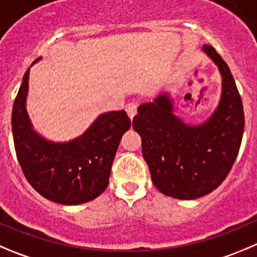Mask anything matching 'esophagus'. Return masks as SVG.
<instances>
[{
  "label": "esophagus",
  "mask_w": 257,
  "mask_h": 257,
  "mask_svg": "<svg viewBox=\"0 0 257 257\" xmlns=\"http://www.w3.org/2000/svg\"><path fill=\"white\" fill-rule=\"evenodd\" d=\"M126 112H127V114H128V117H130L131 121H133V118L135 117L136 112H138V106H136V103L131 102V103L126 104Z\"/></svg>",
  "instance_id": "1"
}]
</instances>
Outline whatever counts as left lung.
<instances>
[{
  "mask_svg": "<svg viewBox=\"0 0 257 257\" xmlns=\"http://www.w3.org/2000/svg\"><path fill=\"white\" fill-rule=\"evenodd\" d=\"M202 51L221 74V97L211 116L202 123H188L175 114L174 99L164 90L139 106L133 121L154 185L177 199H197L219 187L236 160L245 127L228 65L211 45Z\"/></svg>",
  "mask_w": 257,
  "mask_h": 257,
  "instance_id": "obj_1",
  "label": "left lung"
}]
</instances>
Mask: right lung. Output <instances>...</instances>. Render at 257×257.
<instances>
[{"label":"right lung","instance_id":"add662e5","mask_svg":"<svg viewBox=\"0 0 257 257\" xmlns=\"http://www.w3.org/2000/svg\"><path fill=\"white\" fill-rule=\"evenodd\" d=\"M29 75L30 69L23 78L11 119L17 160L26 179L55 203L77 206L96 199L108 185L112 163L122 135L130 128V118L123 109L104 112L82 135L69 141L49 140L34 130L26 109Z\"/></svg>","mask_w":257,"mask_h":257}]
</instances>
